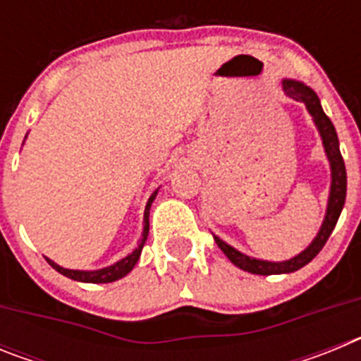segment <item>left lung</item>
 <instances>
[{
  "label": "left lung",
  "mask_w": 361,
  "mask_h": 361,
  "mask_svg": "<svg viewBox=\"0 0 361 361\" xmlns=\"http://www.w3.org/2000/svg\"><path fill=\"white\" fill-rule=\"evenodd\" d=\"M282 88L286 95L298 103H304L307 111L311 114L312 123L317 126L318 133L322 137V145H324L325 155L331 166V190H329V199H327V209H325L324 222H322L320 229H318L317 237L312 238L311 244L305 247L302 253L296 257L289 258V260H282V262H269V260H260V258H253L250 255L240 253L235 250L233 245L213 235L216 245H219L222 253L231 260L237 267L242 271L253 273V275H283V273H295L300 267L307 266L312 258L317 257L325 245L327 238L331 237L334 226H336L340 213L345 204V193H347V173H345V164H343L342 153H340V142H338L336 130H334L333 123L327 116H325L324 108L320 104L317 92L309 88L304 82L295 81V79H282Z\"/></svg>",
  "instance_id": "left-lung-1"
}]
</instances>
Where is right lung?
<instances>
[{"label": "right lung", "mask_w": 361, "mask_h": 361, "mask_svg": "<svg viewBox=\"0 0 361 361\" xmlns=\"http://www.w3.org/2000/svg\"><path fill=\"white\" fill-rule=\"evenodd\" d=\"M27 139V137H25ZM159 188L153 191L152 195H149L148 202H146V209H145V219H142V235L139 238V244H137L135 250L132 253H128L124 258L117 260L116 264H111V266L103 267V269H95V271H81V269H66V267L57 266L54 260L47 258V262L57 271V273H61V275L68 276L72 280H78V282H86V283H108V282H116V280L123 279L130 273V271L135 267L137 260L141 257V251L145 247V242L148 238V231H149V208H152L153 200L157 197Z\"/></svg>", "instance_id": "obj_1"}]
</instances>
